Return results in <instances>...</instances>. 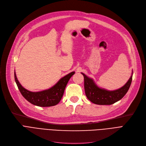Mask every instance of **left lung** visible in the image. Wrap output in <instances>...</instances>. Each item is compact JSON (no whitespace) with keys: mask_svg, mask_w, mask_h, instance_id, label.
<instances>
[{"mask_svg":"<svg viewBox=\"0 0 146 146\" xmlns=\"http://www.w3.org/2000/svg\"><path fill=\"white\" fill-rule=\"evenodd\" d=\"M84 77V87L85 94L89 100L97 105H111L119 101L128 92L132 82L133 71L125 85L114 90H108L99 87L94 80L89 78L85 74L81 73Z\"/></svg>","mask_w":146,"mask_h":146,"instance_id":"left-lung-1","label":"left lung"}]
</instances>
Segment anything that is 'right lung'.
<instances>
[{
  "instance_id": "obj_1",
  "label": "right lung",
  "mask_w": 146,
  "mask_h": 146,
  "mask_svg": "<svg viewBox=\"0 0 146 146\" xmlns=\"http://www.w3.org/2000/svg\"><path fill=\"white\" fill-rule=\"evenodd\" d=\"M75 73L72 72L61 78L51 88L38 92L29 91L23 87L18 81L15 70L14 72L15 80L22 95L27 100L34 105L41 107H48L58 104L62 98L67 84Z\"/></svg>"
}]
</instances>
